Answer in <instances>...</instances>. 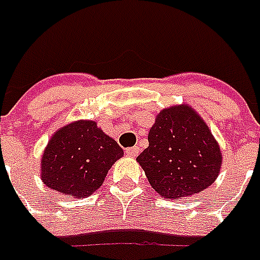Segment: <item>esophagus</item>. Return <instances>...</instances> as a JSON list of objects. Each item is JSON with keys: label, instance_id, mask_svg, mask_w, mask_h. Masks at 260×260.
<instances>
[{"label": "esophagus", "instance_id": "esophagus-1", "mask_svg": "<svg viewBox=\"0 0 260 260\" xmlns=\"http://www.w3.org/2000/svg\"><path fill=\"white\" fill-rule=\"evenodd\" d=\"M126 155L131 156V157H136V156L139 155V148L138 146H132V148L126 149V152H125Z\"/></svg>", "mask_w": 260, "mask_h": 260}]
</instances>
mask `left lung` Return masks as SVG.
Returning a JSON list of instances; mask_svg holds the SVG:
<instances>
[{"label":"left lung","instance_id":"obj_1","mask_svg":"<svg viewBox=\"0 0 260 260\" xmlns=\"http://www.w3.org/2000/svg\"><path fill=\"white\" fill-rule=\"evenodd\" d=\"M148 141L136 160L161 197L177 200L200 193L217 179L222 161L218 143L188 105L163 110Z\"/></svg>","mask_w":260,"mask_h":260}]
</instances>
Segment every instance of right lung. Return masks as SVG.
I'll return each instance as SVG.
<instances>
[{"label": "right lung", "instance_id": "add662e5", "mask_svg": "<svg viewBox=\"0 0 260 260\" xmlns=\"http://www.w3.org/2000/svg\"><path fill=\"white\" fill-rule=\"evenodd\" d=\"M122 155V148L94 121H77L49 141L42 156V180L59 193L83 199L103 184Z\"/></svg>", "mask_w": 260, "mask_h": 260}]
</instances>
